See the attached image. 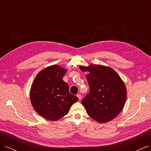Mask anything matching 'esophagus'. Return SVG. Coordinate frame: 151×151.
<instances>
[{"mask_svg": "<svg viewBox=\"0 0 151 151\" xmlns=\"http://www.w3.org/2000/svg\"><path fill=\"white\" fill-rule=\"evenodd\" d=\"M77 98H79V100H81V99H82V96H81V94H77Z\"/></svg>", "mask_w": 151, "mask_h": 151, "instance_id": "1", "label": "esophagus"}]
</instances>
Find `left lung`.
Listing matches in <instances>:
<instances>
[{
  "instance_id": "8db88e82",
  "label": "left lung",
  "mask_w": 151,
  "mask_h": 151,
  "mask_svg": "<svg viewBox=\"0 0 151 151\" xmlns=\"http://www.w3.org/2000/svg\"><path fill=\"white\" fill-rule=\"evenodd\" d=\"M86 76L89 93L82 100L88 115L99 123L114 119L122 111L127 89L120 77L111 68L99 65L79 67Z\"/></svg>"
}]
</instances>
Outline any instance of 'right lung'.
<instances>
[{"label":"right lung","instance_id":"1","mask_svg":"<svg viewBox=\"0 0 151 151\" xmlns=\"http://www.w3.org/2000/svg\"><path fill=\"white\" fill-rule=\"evenodd\" d=\"M65 68L54 65L40 72L33 82L30 99L36 111L48 120L64 116L78 98L69 93V87L62 78Z\"/></svg>","mask_w":151,"mask_h":151}]
</instances>
